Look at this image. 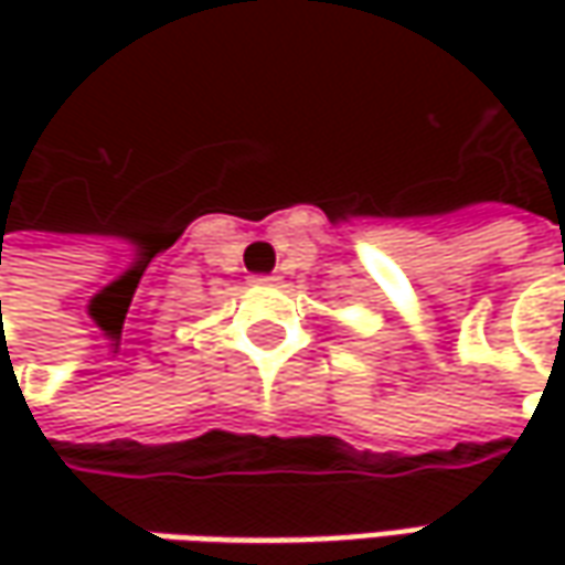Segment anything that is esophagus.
I'll use <instances>...</instances> for the list:
<instances>
[{
    "label": "esophagus",
    "mask_w": 565,
    "mask_h": 565,
    "mask_svg": "<svg viewBox=\"0 0 565 565\" xmlns=\"http://www.w3.org/2000/svg\"><path fill=\"white\" fill-rule=\"evenodd\" d=\"M279 276H254V282H260V286H273Z\"/></svg>",
    "instance_id": "esophagus-1"
}]
</instances>
